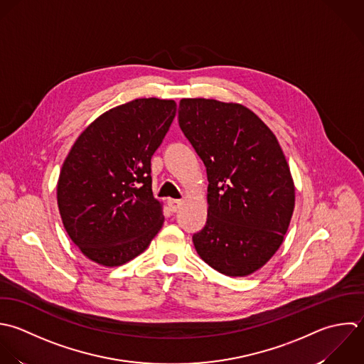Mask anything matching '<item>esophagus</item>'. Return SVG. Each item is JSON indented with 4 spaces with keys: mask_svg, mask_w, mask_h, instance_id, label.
<instances>
[{
    "mask_svg": "<svg viewBox=\"0 0 364 364\" xmlns=\"http://www.w3.org/2000/svg\"><path fill=\"white\" fill-rule=\"evenodd\" d=\"M167 205H168V208H170L171 213H177L178 208H180V205H181V200H173V198H170V200H167Z\"/></svg>",
    "mask_w": 364,
    "mask_h": 364,
    "instance_id": "esophagus-1",
    "label": "esophagus"
}]
</instances>
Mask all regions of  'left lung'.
<instances>
[{
  "mask_svg": "<svg viewBox=\"0 0 364 364\" xmlns=\"http://www.w3.org/2000/svg\"><path fill=\"white\" fill-rule=\"evenodd\" d=\"M178 126L208 178L207 223L193 235L197 254L227 277H247L278 251L295 187L284 151L250 109L214 99H181Z\"/></svg>",
  "mask_w": 364,
  "mask_h": 364,
  "instance_id": "1",
  "label": "left lung"
}]
</instances>
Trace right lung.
<instances>
[{"label": "right lung", "instance_id": "obj_1", "mask_svg": "<svg viewBox=\"0 0 364 364\" xmlns=\"http://www.w3.org/2000/svg\"><path fill=\"white\" fill-rule=\"evenodd\" d=\"M176 110L174 100H132L99 116L72 146L58 180V207L89 259L126 264L160 231L164 215L151 193L150 160Z\"/></svg>", "mask_w": 364, "mask_h": 364}]
</instances>
